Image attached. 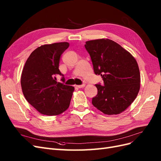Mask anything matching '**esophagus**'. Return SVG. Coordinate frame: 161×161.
<instances>
[{"label": "esophagus", "mask_w": 161, "mask_h": 161, "mask_svg": "<svg viewBox=\"0 0 161 161\" xmlns=\"http://www.w3.org/2000/svg\"><path fill=\"white\" fill-rule=\"evenodd\" d=\"M85 86V84H82V85H76V86L77 87V88L80 89V88H82V87H84Z\"/></svg>", "instance_id": "esophagus-1"}]
</instances>
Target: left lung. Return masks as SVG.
<instances>
[{
  "label": "left lung",
  "mask_w": 161,
  "mask_h": 161,
  "mask_svg": "<svg viewBox=\"0 0 161 161\" xmlns=\"http://www.w3.org/2000/svg\"><path fill=\"white\" fill-rule=\"evenodd\" d=\"M96 75L103 85L96 84L97 95L92 99L97 109L107 115H116L127 109L138 95L140 75L135 58L118 43L109 39L86 42Z\"/></svg>",
  "instance_id": "8db88e82"
}]
</instances>
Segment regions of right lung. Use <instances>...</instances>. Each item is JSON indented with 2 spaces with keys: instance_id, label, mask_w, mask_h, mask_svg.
I'll return each mask as SVG.
<instances>
[{
  "instance_id": "add662e5",
  "label": "right lung",
  "mask_w": 161,
  "mask_h": 161,
  "mask_svg": "<svg viewBox=\"0 0 161 161\" xmlns=\"http://www.w3.org/2000/svg\"><path fill=\"white\" fill-rule=\"evenodd\" d=\"M69 46L68 42H60L38 47L23 67L21 77L23 93L42 114L59 115L70 105L75 87L56 81L57 75L62 76V81L65 80L59 70V62Z\"/></svg>"
}]
</instances>
